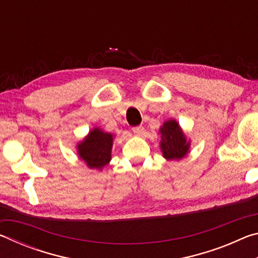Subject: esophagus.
Returning <instances> with one entry per match:
<instances>
[{
	"label": "esophagus",
	"mask_w": 258,
	"mask_h": 258,
	"mask_svg": "<svg viewBox=\"0 0 258 258\" xmlns=\"http://www.w3.org/2000/svg\"><path fill=\"white\" fill-rule=\"evenodd\" d=\"M133 133L138 137H142L145 134V127L143 126H137V127H133Z\"/></svg>",
	"instance_id": "1"
}]
</instances>
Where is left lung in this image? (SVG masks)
<instances>
[{
	"label": "left lung",
	"mask_w": 258,
	"mask_h": 258,
	"mask_svg": "<svg viewBox=\"0 0 258 258\" xmlns=\"http://www.w3.org/2000/svg\"><path fill=\"white\" fill-rule=\"evenodd\" d=\"M159 148L167 160H181L189 155L191 140L187 139L180 124L175 119L165 120L158 131Z\"/></svg>",
	"instance_id": "left-lung-1"
}]
</instances>
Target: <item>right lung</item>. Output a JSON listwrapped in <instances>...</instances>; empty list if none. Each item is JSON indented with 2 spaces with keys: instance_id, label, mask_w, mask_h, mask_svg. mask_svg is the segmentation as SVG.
Masks as SVG:
<instances>
[{
  "instance_id": "obj_1",
  "label": "right lung",
  "mask_w": 258,
  "mask_h": 258,
  "mask_svg": "<svg viewBox=\"0 0 258 258\" xmlns=\"http://www.w3.org/2000/svg\"><path fill=\"white\" fill-rule=\"evenodd\" d=\"M115 135L93 127L89 134L76 145L77 154L90 169L102 171L111 160V150Z\"/></svg>"
}]
</instances>
